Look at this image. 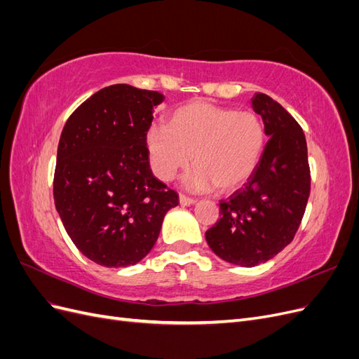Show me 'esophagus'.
<instances>
[{
  "instance_id": "esophagus-1",
  "label": "esophagus",
  "mask_w": 359,
  "mask_h": 359,
  "mask_svg": "<svg viewBox=\"0 0 359 359\" xmlns=\"http://www.w3.org/2000/svg\"><path fill=\"white\" fill-rule=\"evenodd\" d=\"M194 203H196V201H194V199L184 196V194H180V205L181 206H190V205H194Z\"/></svg>"
}]
</instances>
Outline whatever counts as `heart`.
Masks as SVG:
<instances>
[{"instance_id":"heart-1","label":"heart","mask_w":359,"mask_h":359,"mask_svg":"<svg viewBox=\"0 0 359 359\" xmlns=\"http://www.w3.org/2000/svg\"><path fill=\"white\" fill-rule=\"evenodd\" d=\"M264 148L265 128L256 114L205 102L178 107L168 127L153 124L147 132L149 165L161 181L187 168L193 154L198 168L184 186L194 191L240 189L253 175Z\"/></svg>"}]
</instances>
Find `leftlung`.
<instances>
[{"instance_id":"obj_1","label":"left lung","mask_w":359,"mask_h":359,"mask_svg":"<svg viewBox=\"0 0 359 359\" xmlns=\"http://www.w3.org/2000/svg\"><path fill=\"white\" fill-rule=\"evenodd\" d=\"M253 111L268 142L247 184L220 203V220L205 232L210 248L226 262L252 268L277 256L295 236L310 194L307 142L293 116L257 93Z\"/></svg>"}]
</instances>
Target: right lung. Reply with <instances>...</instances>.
Returning <instances> with one entry per match:
<instances>
[{
    "label": "right lung",
    "mask_w": 359,
    "mask_h": 359,
    "mask_svg": "<svg viewBox=\"0 0 359 359\" xmlns=\"http://www.w3.org/2000/svg\"><path fill=\"white\" fill-rule=\"evenodd\" d=\"M157 91L118 83L93 94L58 144L53 199L73 244L93 262L126 268L154 247L178 194L149 169L147 132Z\"/></svg>",
    "instance_id": "add662e5"
}]
</instances>
